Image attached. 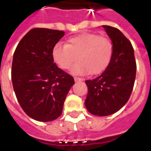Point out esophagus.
Segmentation results:
<instances>
[{"label":"esophagus","mask_w":151,"mask_h":151,"mask_svg":"<svg viewBox=\"0 0 151 151\" xmlns=\"http://www.w3.org/2000/svg\"><path fill=\"white\" fill-rule=\"evenodd\" d=\"M83 79L81 78H78V77H74V81H82Z\"/></svg>","instance_id":"obj_1"}]
</instances>
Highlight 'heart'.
I'll use <instances>...</instances> for the list:
<instances>
[{"label": "heart", "instance_id": "b5f03b06", "mask_svg": "<svg viewBox=\"0 0 151 151\" xmlns=\"http://www.w3.org/2000/svg\"><path fill=\"white\" fill-rule=\"evenodd\" d=\"M113 55V46L109 39L94 33H84L69 39L67 44L58 43L52 57L61 69L68 70L78 59L71 71L74 74H94L106 70Z\"/></svg>", "mask_w": 151, "mask_h": 151}]
</instances>
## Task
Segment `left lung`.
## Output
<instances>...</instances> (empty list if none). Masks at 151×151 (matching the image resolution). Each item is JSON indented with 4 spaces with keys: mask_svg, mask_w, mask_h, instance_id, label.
<instances>
[{
    "mask_svg": "<svg viewBox=\"0 0 151 151\" xmlns=\"http://www.w3.org/2000/svg\"><path fill=\"white\" fill-rule=\"evenodd\" d=\"M102 27L112 41L113 55L101 75L86 81L88 91L85 101L87 110L99 116L115 113L127 102L136 75V62L131 42L116 27Z\"/></svg>",
    "mask_w": 151,
    "mask_h": 151,
    "instance_id": "8db88e82",
    "label": "left lung"
}]
</instances>
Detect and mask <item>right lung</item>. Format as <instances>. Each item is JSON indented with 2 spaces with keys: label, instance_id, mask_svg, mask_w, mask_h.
Returning <instances> with one entry per match:
<instances>
[{
  "label": "right lung",
  "instance_id": "1",
  "mask_svg": "<svg viewBox=\"0 0 151 151\" xmlns=\"http://www.w3.org/2000/svg\"><path fill=\"white\" fill-rule=\"evenodd\" d=\"M58 30L35 27L17 45L12 65V81L17 101L28 116L52 121L63 113L73 78L54 63L52 50L64 36Z\"/></svg>",
  "mask_w": 151,
  "mask_h": 151
}]
</instances>
